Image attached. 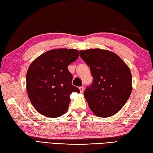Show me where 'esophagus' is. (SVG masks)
I'll list each match as a JSON object with an SVG mask.
<instances>
[{
	"mask_svg": "<svg viewBox=\"0 0 153 153\" xmlns=\"http://www.w3.org/2000/svg\"><path fill=\"white\" fill-rule=\"evenodd\" d=\"M79 89V91H80V93L83 92V91H84V87H80Z\"/></svg>",
	"mask_w": 153,
	"mask_h": 153,
	"instance_id": "obj_1",
	"label": "esophagus"
}]
</instances>
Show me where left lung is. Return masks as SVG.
<instances>
[{
  "label": "left lung",
  "mask_w": 153,
  "mask_h": 153,
  "mask_svg": "<svg viewBox=\"0 0 153 153\" xmlns=\"http://www.w3.org/2000/svg\"><path fill=\"white\" fill-rule=\"evenodd\" d=\"M80 56L90 67L92 85L84 97L91 111L108 118L118 112L128 100L132 91L129 68L113 52L100 48L79 51Z\"/></svg>",
  "instance_id": "1"
}]
</instances>
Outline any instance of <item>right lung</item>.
<instances>
[{"instance_id":"right-lung-1","label":"right lung","mask_w":153,"mask_h":153,"mask_svg":"<svg viewBox=\"0 0 153 153\" xmlns=\"http://www.w3.org/2000/svg\"><path fill=\"white\" fill-rule=\"evenodd\" d=\"M79 56L76 49L57 48L45 52L32 62L26 75V89L32 105L50 118L67 111L72 92L79 93L71 85L72 75L68 66Z\"/></svg>"}]
</instances>
